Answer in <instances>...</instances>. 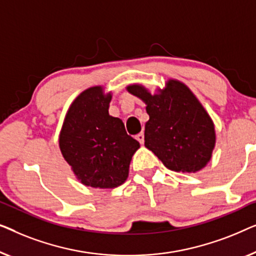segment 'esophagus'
I'll return each mask as SVG.
<instances>
[{
  "mask_svg": "<svg viewBox=\"0 0 256 256\" xmlns=\"http://www.w3.org/2000/svg\"><path fill=\"white\" fill-rule=\"evenodd\" d=\"M136 139L138 140V142L142 145L144 142H145V136H144V133H142V132H140L139 134H136Z\"/></svg>",
  "mask_w": 256,
  "mask_h": 256,
  "instance_id": "esophagus-1",
  "label": "esophagus"
}]
</instances>
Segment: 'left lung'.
Masks as SVG:
<instances>
[{
    "label": "left lung",
    "mask_w": 256,
    "mask_h": 256,
    "mask_svg": "<svg viewBox=\"0 0 256 256\" xmlns=\"http://www.w3.org/2000/svg\"><path fill=\"white\" fill-rule=\"evenodd\" d=\"M146 103L145 146L168 169L196 172L210 161L216 145L214 122L200 100L182 82L169 80L152 95L140 84L126 88Z\"/></svg>",
    "instance_id": "obj_1"
}]
</instances>
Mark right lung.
I'll return each instance as SVG.
<instances>
[{
  "instance_id": "right-lung-1",
  "label": "right lung",
  "mask_w": 256,
  "mask_h": 256,
  "mask_svg": "<svg viewBox=\"0 0 256 256\" xmlns=\"http://www.w3.org/2000/svg\"><path fill=\"white\" fill-rule=\"evenodd\" d=\"M111 94L88 88L70 104L59 136L62 156L82 184L112 189L126 181L132 156L140 144L123 122L109 114Z\"/></svg>"
}]
</instances>
